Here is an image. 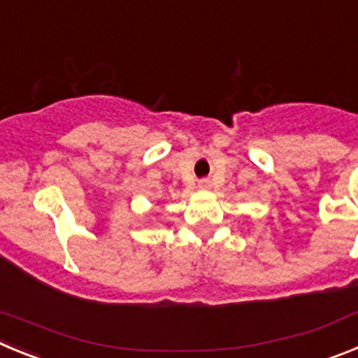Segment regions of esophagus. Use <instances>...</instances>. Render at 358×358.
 Masks as SVG:
<instances>
[{"label": "esophagus", "instance_id": "esophagus-1", "mask_svg": "<svg viewBox=\"0 0 358 358\" xmlns=\"http://www.w3.org/2000/svg\"><path fill=\"white\" fill-rule=\"evenodd\" d=\"M211 186V181L208 179V177H202V179H199V188L202 189H208Z\"/></svg>", "mask_w": 358, "mask_h": 358}]
</instances>
